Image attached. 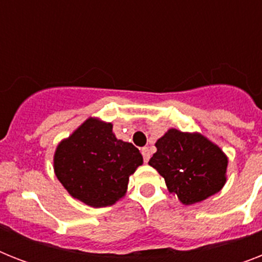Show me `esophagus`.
<instances>
[{
	"label": "esophagus",
	"mask_w": 262,
	"mask_h": 262,
	"mask_svg": "<svg viewBox=\"0 0 262 262\" xmlns=\"http://www.w3.org/2000/svg\"><path fill=\"white\" fill-rule=\"evenodd\" d=\"M141 154H143L144 162L147 163L148 160H149V158H151V151H149V149H148V148L145 147V148H143V149H141Z\"/></svg>",
	"instance_id": "34e87169"
}]
</instances>
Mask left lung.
<instances>
[{
  "label": "left lung",
  "instance_id": "8db88e82",
  "mask_svg": "<svg viewBox=\"0 0 262 262\" xmlns=\"http://www.w3.org/2000/svg\"><path fill=\"white\" fill-rule=\"evenodd\" d=\"M155 145L158 151L148 163L181 203L191 205L222 190L227 179V156L207 137L168 129Z\"/></svg>",
  "mask_w": 262,
  "mask_h": 262
}]
</instances>
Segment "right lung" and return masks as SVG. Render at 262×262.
<instances>
[{
    "instance_id": "1",
    "label": "right lung",
    "mask_w": 262,
    "mask_h": 262,
    "mask_svg": "<svg viewBox=\"0 0 262 262\" xmlns=\"http://www.w3.org/2000/svg\"><path fill=\"white\" fill-rule=\"evenodd\" d=\"M143 164L130 143L118 140L113 125L88 118L54 154V172L68 193L90 207L113 205L126 193L129 177Z\"/></svg>"
}]
</instances>
